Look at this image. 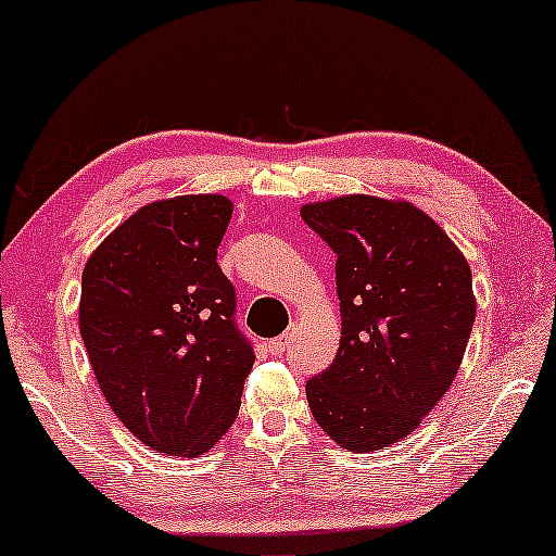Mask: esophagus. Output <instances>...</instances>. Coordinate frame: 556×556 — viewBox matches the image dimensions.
I'll return each mask as SVG.
<instances>
[{
    "mask_svg": "<svg viewBox=\"0 0 556 556\" xmlns=\"http://www.w3.org/2000/svg\"><path fill=\"white\" fill-rule=\"evenodd\" d=\"M288 348H291V334H280V337H276V340L268 342L270 355H283Z\"/></svg>",
    "mask_w": 556,
    "mask_h": 556,
    "instance_id": "obj_1",
    "label": "esophagus"
}]
</instances>
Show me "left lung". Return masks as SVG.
Segmentation results:
<instances>
[{"instance_id":"left-lung-1","label":"left lung","mask_w":556,"mask_h":556,"mask_svg":"<svg viewBox=\"0 0 556 556\" xmlns=\"http://www.w3.org/2000/svg\"><path fill=\"white\" fill-rule=\"evenodd\" d=\"M337 255L342 340L306 383L319 427L352 452L419 429L450 391L475 321L472 273L419 206L348 193L301 206Z\"/></svg>"}]
</instances>
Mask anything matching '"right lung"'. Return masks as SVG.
Segmentation results:
<instances>
[{
  "instance_id": "obj_1",
  "label": "right lung",
  "mask_w": 556,
  "mask_h": 556,
  "mask_svg": "<svg viewBox=\"0 0 556 556\" xmlns=\"http://www.w3.org/2000/svg\"><path fill=\"white\" fill-rule=\"evenodd\" d=\"M232 219L219 193L137 208L81 276L86 355L117 419L150 450L199 457L240 410L255 355L235 327V286L216 265Z\"/></svg>"
}]
</instances>
